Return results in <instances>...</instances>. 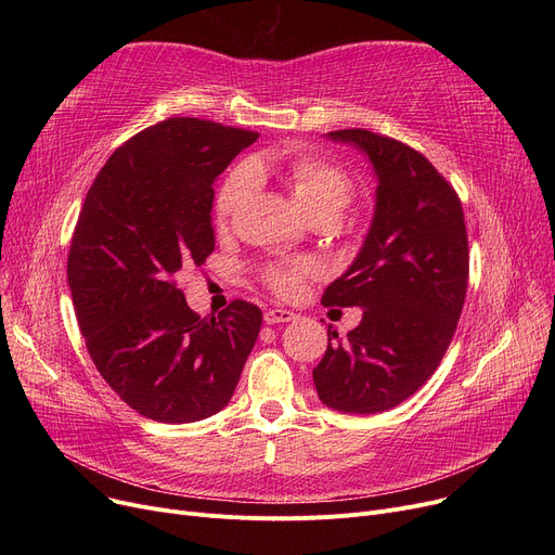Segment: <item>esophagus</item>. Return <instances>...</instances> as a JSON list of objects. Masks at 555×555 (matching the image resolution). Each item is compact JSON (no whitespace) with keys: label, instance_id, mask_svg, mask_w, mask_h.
<instances>
[{"label":"esophagus","instance_id":"obj_1","mask_svg":"<svg viewBox=\"0 0 555 555\" xmlns=\"http://www.w3.org/2000/svg\"><path fill=\"white\" fill-rule=\"evenodd\" d=\"M262 319H266V324H283V322H293V319H297V314L293 310L272 308L262 314Z\"/></svg>","mask_w":555,"mask_h":555}]
</instances>
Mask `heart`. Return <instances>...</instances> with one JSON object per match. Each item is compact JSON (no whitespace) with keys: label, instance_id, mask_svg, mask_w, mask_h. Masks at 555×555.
Returning <instances> with one entry per match:
<instances>
[{"label":"heart","instance_id":"obj_1","mask_svg":"<svg viewBox=\"0 0 555 555\" xmlns=\"http://www.w3.org/2000/svg\"><path fill=\"white\" fill-rule=\"evenodd\" d=\"M272 166L281 170L289 193L310 218H339L356 197V182L351 175L324 157L295 155L279 164L272 159H254L251 164L245 162L233 168L222 182L214 207L220 224L229 222L245 207L258 189V175H268ZM314 276H319V266L312 260H283L262 270V281L281 297H297L304 289V283Z\"/></svg>","mask_w":555,"mask_h":555}]
</instances>
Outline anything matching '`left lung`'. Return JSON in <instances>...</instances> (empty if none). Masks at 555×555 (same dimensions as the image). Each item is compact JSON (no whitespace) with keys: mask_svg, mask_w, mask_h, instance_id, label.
I'll use <instances>...</instances> for the list:
<instances>
[{"mask_svg":"<svg viewBox=\"0 0 555 555\" xmlns=\"http://www.w3.org/2000/svg\"><path fill=\"white\" fill-rule=\"evenodd\" d=\"M362 151L377 175L375 214L353 266L324 306L364 308L312 371L326 406L377 414L416 393L441 364L468 289V231L456 191L410 145L362 128L328 132Z\"/></svg>","mask_w":555,"mask_h":555,"instance_id":"obj_1","label":"left lung"}]
</instances>
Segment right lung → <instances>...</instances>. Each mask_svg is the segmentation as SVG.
Segmentation results:
<instances>
[{
	"label": "right lung",
	"mask_w": 555,
	"mask_h": 555,
	"mask_svg": "<svg viewBox=\"0 0 555 555\" xmlns=\"http://www.w3.org/2000/svg\"><path fill=\"white\" fill-rule=\"evenodd\" d=\"M258 132L172 116L116 149L87 191L67 281L103 380L157 423L209 418L231 400L262 312L199 317L175 285L216 247L214 182Z\"/></svg>",
	"instance_id": "add662e5"
}]
</instances>
